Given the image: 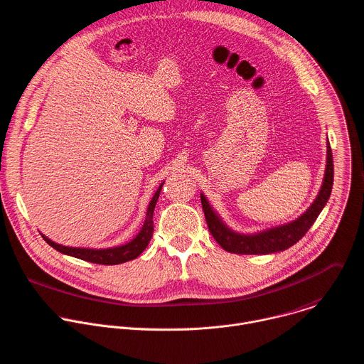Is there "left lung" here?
<instances>
[{
	"instance_id": "left-lung-1",
	"label": "left lung",
	"mask_w": 364,
	"mask_h": 364,
	"mask_svg": "<svg viewBox=\"0 0 364 364\" xmlns=\"http://www.w3.org/2000/svg\"><path fill=\"white\" fill-rule=\"evenodd\" d=\"M333 154L327 141V161L321 188L313 204L291 223L267 228L255 234H240L228 228L220 215L213 210L205 196L201 193V205L204 210L208 230L217 243L228 253L234 255H270L287 250L309 231L321 210L324 208L333 188Z\"/></svg>"
}]
</instances>
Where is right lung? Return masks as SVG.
I'll return each mask as SVG.
<instances>
[{
  "instance_id": "1",
  "label": "right lung",
  "mask_w": 364,
  "mask_h": 364,
  "mask_svg": "<svg viewBox=\"0 0 364 364\" xmlns=\"http://www.w3.org/2000/svg\"><path fill=\"white\" fill-rule=\"evenodd\" d=\"M163 184H160L159 190L156 191V194L153 196L149 208H147V214H146V220L144 224L140 230V232L129 243L123 245V246H117V247H108V249H84V247H68V246H61L54 243L53 240H50L48 237H46L44 234L43 238L47 241V243L55 249L57 252L84 260V262H90V263H95V264H105V266H111V264H121L126 263L130 260L137 259L149 246L150 240L153 237V231H154V225H153V214H154V207L157 204L160 191L163 188Z\"/></svg>"
}]
</instances>
